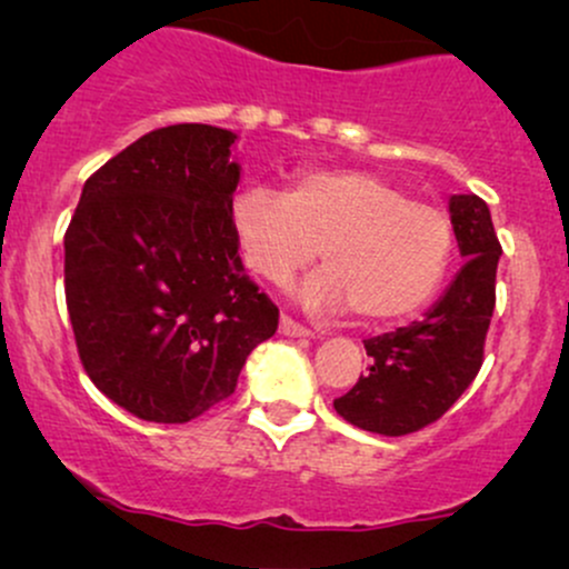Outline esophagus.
I'll return each mask as SVG.
<instances>
[{
  "mask_svg": "<svg viewBox=\"0 0 569 569\" xmlns=\"http://www.w3.org/2000/svg\"><path fill=\"white\" fill-rule=\"evenodd\" d=\"M280 335L283 337H312V331L307 326L297 323L289 316H280Z\"/></svg>",
  "mask_w": 569,
  "mask_h": 569,
  "instance_id": "1",
  "label": "esophagus"
}]
</instances>
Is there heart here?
<instances>
[{
    "label": "heart",
    "instance_id": "obj_1",
    "mask_svg": "<svg viewBox=\"0 0 569 569\" xmlns=\"http://www.w3.org/2000/svg\"><path fill=\"white\" fill-rule=\"evenodd\" d=\"M230 227L248 270L276 286L321 248L326 267L299 286V302L321 312L356 307L367 323L420 312L455 251L452 219L441 208L356 168L297 173L283 194L243 187L230 202Z\"/></svg>",
    "mask_w": 569,
    "mask_h": 569
}]
</instances>
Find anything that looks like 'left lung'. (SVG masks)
Listing matches in <instances>:
<instances>
[{
	"label": "left lung",
	"mask_w": 569,
	"mask_h": 569,
	"mask_svg": "<svg viewBox=\"0 0 569 569\" xmlns=\"http://www.w3.org/2000/svg\"><path fill=\"white\" fill-rule=\"evenodd\" d=\"M449 213L466 264L422 321L363 339L369 375L335 401L350 426L380 436L415 433L439 420L479 375L502 248L479 194H452Z\"/></svg>",
	"instance_id": "left-lung-1"
}]
</instances>
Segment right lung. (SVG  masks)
Segmentation results:
<instances>
[{
	"label": "right lung",
	"instance_id": "right-lung-1",
	"mask_svg": "<svg viewBox=\"0 0 569 569\" xmlns=\"http://www.w3.org/2000/svg\"><path fill=\"white\" fill-rule=\"evenodd\" d=\"M234 139L200 122L152 130L84 181L69 221L63 283L80 361L139 420L189 422L224 401L278 329L230 227Z\"/></svg>",
	"mask_w": 569,
	"mask_h": 569
}]
</instances>
